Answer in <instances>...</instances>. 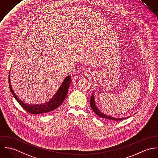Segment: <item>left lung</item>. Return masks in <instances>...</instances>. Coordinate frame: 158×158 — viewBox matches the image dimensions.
Masks as SVG:
<instances>
[{
	"label": "left lung",
	"mask_w": 158,
	"mask_h": 158,
	"mask_svg": "<svg viewBox=\"0 0 158 158\" xmlns=\"http://www.w3.org/2000/svg\"><path fill=\"white\" fill-rule=\"evenodd\" d=\"M90 105L91 107L93 110V111L97 114L98 115L99 117L104 118V119H106L108 120H111V121H122L123 119H126L127 118H114L108 115H106L104 113H102L98 108V106L95 104V101H94V93L92 94L91 98H90ZM128 118V117H127Z\"/></svg>",
	"instance_id": "8db88e82"
}]
</instances>
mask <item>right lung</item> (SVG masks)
Listing matches in <instances>:
<instances>
[{
  "instance_id": "add662e5",
  "label": "right lung",
  "mask_w": 158,
  "mask_h": 158,
  "mask_svg": "<svg viewBox=\"0 0 158 158\" xmlns=\"http://www.w3.org/2000/svg\"><path fill=\"white\" fill-rule=\"evenodd\" d=\"M71 77L70 76H67L64 81L62 82L61 85L57 89L56 93L54 94L53 98L49 101L48 102H45L42 104H34L30 105L28 104H25L24 102L22 101L18 96L15 94L11 87L10 83V74L9 75V85L11 93L18 102V103L21 105L26 111L31 114H38L42 113H47L50 111H52L56 108H58L62 103L64 102V99L66 98L67 94L68 93L69 88L70 85Z\"/></svg>"
}]
</instances>
